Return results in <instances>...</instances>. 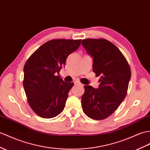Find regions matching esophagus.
<instances>
[{
	"instance_id": "esophagus-1",
	"label": "esophagus",
	"mask_w": 150,
	"mask_h": 150,
	"mask_svg": "<svg viewBox=\"0 0 150 150\" xmlns=\"http://www.w3.org/2000/svg\"><path fill=\"white\" fill-rule=\"evenodd\" d=\"M74 83L75 84H77V85H81V86H82V83H81L79 81H75L74 82Z\"/></svg>"
}]
</instances>
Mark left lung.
I'll return each instance as SVG.
<instances>
[{
    "instance_id": "8db88e82",
    "label": "left lung",
    "mask_w": 150,
    "mask_h": 150,
    "mask_svg": "<svg viewBox=\"0 0 150 150\" xmlns=\"http://www.w3.org/2000/svg\"><path fill=\"white\" fill-rule=\"evenodd\" d=\"M82 46L93 59V71L100 76L98 89L84 86L82 106L84 113L96 120L110 116L127 94L131 70L126 58L115 45L105 39L83 40Z\"/></svg>"
}]
</instances>
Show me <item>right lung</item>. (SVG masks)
<instances>
[{"label": "right lung", "instance_id": "1", "mask_svg": "<svg viewBox=\"0 0 150 150\" xmlns=\"http://www.w3.org/2000/svg\"><path fill=\"white\" fill-rule=\"evenodd\" d=\"M81 40L48 41L27 59L23 68V85L31 109L43 118L62 112L74 82H66L55 74L65 66L68 55L78 49Z\"/></svg>", "mask_w": 150, "mask_h": 150}]
</instances>
